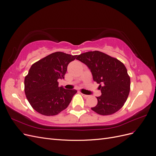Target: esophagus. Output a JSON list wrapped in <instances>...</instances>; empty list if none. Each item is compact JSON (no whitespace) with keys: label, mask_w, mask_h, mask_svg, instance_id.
Instances as JSON below:
<instances>
[{"label":"esophagus","mask_w":156,"mask_h":156,"mask_svg":"<svg viewBox=\"0 0 156 156\" xmlns=\"http://www.w3.org/2000/svg\"><path fill=\"white\" fill-rule=\"evenodd\" d=\"M81 95L84 98H87L88 97V95H85V94H82L81 93Z\"/></svg>","instance_id":"34e87169"}]
</instances>
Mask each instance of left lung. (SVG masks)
Here are the masks:
<instances>
[{
  "label": "left lung",
  "mask_w": 156,
  "mask_h": 156,
  "mask_svg": "<svg viewBox=\"0 0 156 156\" xmlns=\"http://www.w3.org/2000/svg\"><path fill=\"white\" fill-rule=\"evenodd\" d=\"M76 59L90 69L93 79L100 84L101 96L91 109L100 115L114 114L124 106L130 91V77L119 60L98 51L78 55Z\"/></svg>",
  "instance_id": "8db88e82"
}]
</instances>
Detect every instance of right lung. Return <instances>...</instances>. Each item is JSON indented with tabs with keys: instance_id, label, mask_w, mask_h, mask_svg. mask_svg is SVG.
Instances as JSON below:
<instances>
[{
	"instance_id": "1",
	"label": "right lung",
	"mask_w": 156,
	"mask_h": 156,
	"mask_svg": "<svg viewBox=\"0 0 156 156\" xmlns=\"http://www.w3.org/2000/svg\"><path fill=\"white\" fill-rule=\"evenodd\" d=\"M77 55L55 52L34 63L25 78V93L32 107L45 116H54L66 109L77 90L58 87L68 64Z\"/></svg>"
}]
</instances>
